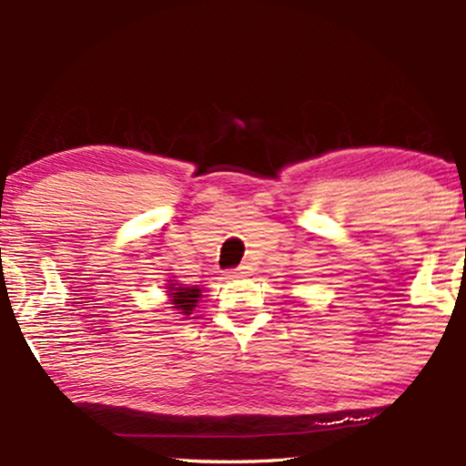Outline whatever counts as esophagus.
Masks as SVG:
<instances>
[{"label":"esophagus","mask_w":466,"mask_h":466,"mask_svg":"<svg viewBox=\"0 0 466 466\" xmlns=\"http://www.w3.org/2000/svg\"><path fill=\"white\" fill-rule=\"evenodd\" d=\"M229 274H232L234 278H243V276H249V267H248V265H240V267H237V269H232V271H229Z\"/></svg>","instance_id":"34e87169"}]
</instances>
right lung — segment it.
<instances>
[{
    "label": "right lung",
    "mask_w": 466,
    "mask_h": 466,
    "mask_svg": "<svg viewBox=\"0 0 466 466\" xmlns=\"http://www.w3.org/2000/svg\"><path fill=\"white\" fill-rule=\"evenodd\" d=\"M170 291V298H173V309H177L181 315H190L192 309L197 307L201 296V289L199 287H177V282H170L166 287Z\"/></svg>",
    "instance_id": "obj_1"
}]
</instances>
